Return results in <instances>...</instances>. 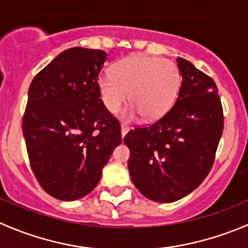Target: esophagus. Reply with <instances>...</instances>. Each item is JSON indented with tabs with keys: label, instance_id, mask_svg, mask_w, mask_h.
I'll use <instances>...</instances> for the list:
<instances>
[{
	"label": "esophagus",
	"instance_id": "34e87169",
	"mask_svg": "<svg viewBox=\"0 0 248 248\" xmlns=\"http://www.w3.org/2000/svg\"><path fill=\"white\" fill-rule=\"evenodd\" d=\"M128 129H129V127L127 126V124H122V126H121V136H122V138H124V137L126 136V133H127V132H128Z\"/></svg>",
	"mask_w": 248,
	"mask_h": 248
}]
</instances>
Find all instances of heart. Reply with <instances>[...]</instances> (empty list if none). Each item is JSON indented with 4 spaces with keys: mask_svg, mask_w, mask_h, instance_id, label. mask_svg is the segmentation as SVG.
<instances>
[{
    "mask_svg": "<svg viewBox=\"0 0 248 248\" xmlns=\"http://www.w3.org/2000/svg\"><path fill=\"white\" fill-rule=\"evenodd\" d=\"M100 98L111 114L120 111L129 94L132 107L128 116L141 114L144 119H156L172 105L179 86V73L167 59L132 55L120 60L112 75L100 76Z\"/></svg>",
    "mask_w": 248,
    "mask_h": 248,
    "instance_id": "1",
    "label": "heart"
}]
</instances>
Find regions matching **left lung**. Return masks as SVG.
I'll return each instance as SVG.
<instances>
[{
	"instance_id": "1",
	"label": "left lung",
	"mask_w": 248,
	"mask_h": 248,
	"mask_svg": "<svg viewBox=\"0 0 248 248\" xmlns=\"http://www.w3.org/2000/svg\"><path fill=\"white\" fill-rule=\"evenodd\" d=\"M182 85L174 104L153 124L124 138L136 188L156 202H174L195 190L212 168L224 127L216 82L178 57Z\"/></svg>"
}]
</instances>
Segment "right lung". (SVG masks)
<instances>
[{"label": "right lung", "instance_id": "obj_1", "mask_svg": "<svg viewBox=\"0 0 248 248\" xmlns=\"http://www.w3.org/2000/svg\"><path fill=\"white\" fill-rule=\"evenodd\" d=\"M107 60L100 49L74 47L33 78L23 116L31 170L53 198L74 201L90 194L121 127L100 99L98 76Z\"/></svg>", "mask_w": 248, "mask_h": 248}]
</instances>
